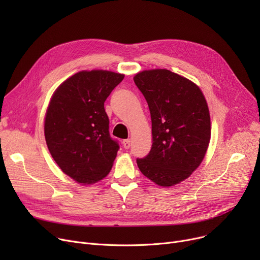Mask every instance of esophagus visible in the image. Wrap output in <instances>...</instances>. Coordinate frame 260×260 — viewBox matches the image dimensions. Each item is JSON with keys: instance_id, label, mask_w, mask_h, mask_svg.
Wrapping results in <instances>:
<instances>
[{"instance_id": "34e87169", "label": "esophagus", "mask_w": 260, "mask_h": 260, "mask_svg": "<svg viewBox=\"0 0 260 260\" xmlns=\"http://www.w3.org/2000/svg\"><path fill=\"white\" fill-rule=\"evenodd\" d=\"M131 140L129 139H126V140H123V142H122V144H123V146H124V148H126V149H128L129 147H131Z\"/></svg>"}]
</instances>
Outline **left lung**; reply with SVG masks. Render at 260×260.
I'll list each match as a JSON object with an SVG mask.
<instances>
[{"label":"left lung","mask_w":260,"mask_h":260,"mask_svg":"<svg viewBox=\"0 0 260 260\" xmlns=\"http://www.w3.org/2000/svg\"><path fill=\"white\" fill-rule=\"evenodd\" d=\"M152 119L151 152L137 159L141 173L160 186L188 178L206 156L211 119L206 98L188 79L168 70H151L134 77Z\"/></svg>","instance_id":"left-lung-1"}]
</instances>
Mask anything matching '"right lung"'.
Segmentation results:
<instances>
[{"mask_svg":"<svg viewBox=\"0 0 260 260\" xmlns=\"http://www.w3.org/2000/svg\"><path fill=\"white\" fill-rule=\"evenodd\" d=\"M124 75L82 71L53 92L46 111L47 147L59 168L75 181L94 183L112 170L119 144L109 135L104 102Z\"/></svg>","mask_w":260,"mask_h":260,"instance_id":"add662e5","label":"right lung"}]
</instances>
